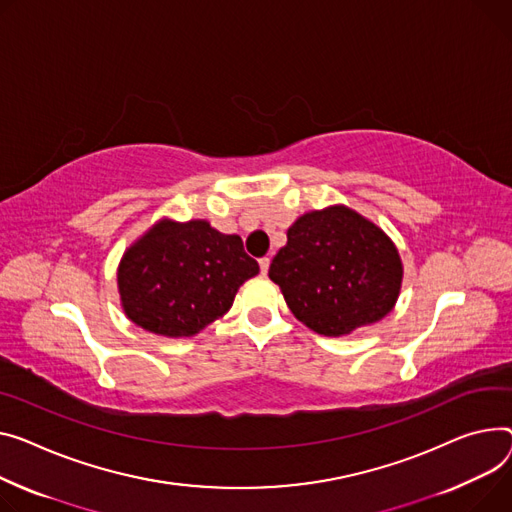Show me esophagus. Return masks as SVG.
Returning a JSON list of instances; mask_svg holds the SVG:
<instances>
[{
    "label": "esophagus",
    "mask_w": 512,
    "mask_h": 512,
    "mask_svg": "<svg viewBox=\"0 0 512 512\" xmlns=\"http://www.w3.org/2000/svg\"><path fill=\"white\" fill-rule=\"evenodd\" d=\"M269 263H271V259H269V257H261V259H259V267H261V274H263V276H267Z\"/></svg>",
    "instance_id": "esophagus-1"
}]
</instances>
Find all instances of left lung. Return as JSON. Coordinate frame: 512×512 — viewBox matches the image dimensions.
I'll return each instance as SVG.
<instances>
[{
	"mask_svg": "<svg viewBox=\"0 0 512 512\" xmlns=\"http://www.w3.org/2000/svg\"><path fill=\"white\" fill-rule=\"evenodd\" d=\"M269 278L298 321L339 337L391 313L403 265L377 224L346 206H329L288 228V243L271 261Z\"/></svg>",
	"mask_w": 512,
	"mask_h": 512,
	"instance_id": "left-lung-1",
	"label": "left lung"
}]
</instances>
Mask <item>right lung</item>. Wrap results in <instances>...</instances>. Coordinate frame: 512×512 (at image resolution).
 Returning <instances> with one entry per match:
<instances>
[{"mask_svg": "<svg viewBox=\"0 0 512 512\" xmlns=\"http://www.w3.org/2000/svg\"><path fill=\"white\" fill-rule=\"evenodd\" d=\"M259 265L241 236L206 220H160L123 255L117 271L129 321L164 337H191L228 313Z\"/></svg>", "mask_w": 512, "mask_h": 512, "instance_id": "1", "label": "right lung"}]
</instances>
